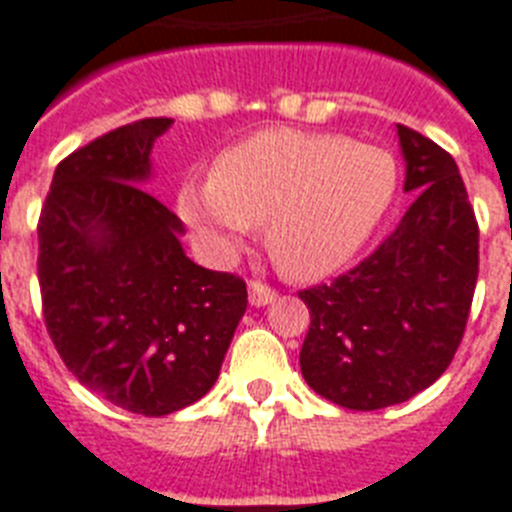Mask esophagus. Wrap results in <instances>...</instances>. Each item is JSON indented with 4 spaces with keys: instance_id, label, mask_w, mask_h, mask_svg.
<instances>
[{
    "instance_id": "obj_1",
    "label": "esophagus",
    "mask_w": 512,
    "mask_h": 512,
    "mask_svg": "<svg viewBox=\"0 0 512 512\" xmlns=\"http://www.w3.org/2000/svg\"><path fill=\"white\" fill-rule=\"evenodd\" d=\"M248 298H251L253 306H266V303H272L277 298V290L261 280H251L248 282Z\"/></svg>"
}]
</instances>
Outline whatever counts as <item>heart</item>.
Instances as JSON below:
<instances>
[{"mask_svg":"<svg viewBox=\"0 0 512 512\" xmlns=\"http://www.w3.org/2000/svg\"><path fill=\"white\" fill-rule=\"evenodd\" d=\"M398 193V162L382 146L335 133L261 130L188 180L177 211L214 251L232 253L266 219L282 274L316 280L348 264L382 225Z\"/></svg>","mask_w":512,"mask_h":512,"instance_id":"b5f03b06","label":"heart"}]
</instances>
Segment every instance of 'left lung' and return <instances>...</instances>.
<instances>
[{"mask_svg": "<svg viewBox=\"0 0 512 512\" xmlns=\"http://www.w3.org/2000/svg\"><path fill=\"white\" fill-rule=\"evenodd\" d=\"M398 135L416 201L361 264L298 293L311 314L303 379L350 411L405 403L445 374L479 277V225L458 164L416 130L398 125Z\"/></svg>", "mask_w": 512, "mask_h": 512, "instance_id": "8db88e82", "label": "left lung"}]
</instances>
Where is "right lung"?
Wrapping results in <instances>:
<instances>
[{
  "label": "right lung",
  "instance_id": "right-lung-1",
  "mask_svg": "<svg viewBox=\"0 0 512 512\" xmlns=\"http://www.w3.org/2000/svg\"><path fill=\"white\" fill-rule=\"evenodd\" d=\"M170 117H146L65 156L38 217L46 332L73 377L141 416H167L217 382L248 290L193 264L183 222L141 188Z\"/></svg>",
  "mask_w": 512,
  "mask_h": 512
}]
</instances>
